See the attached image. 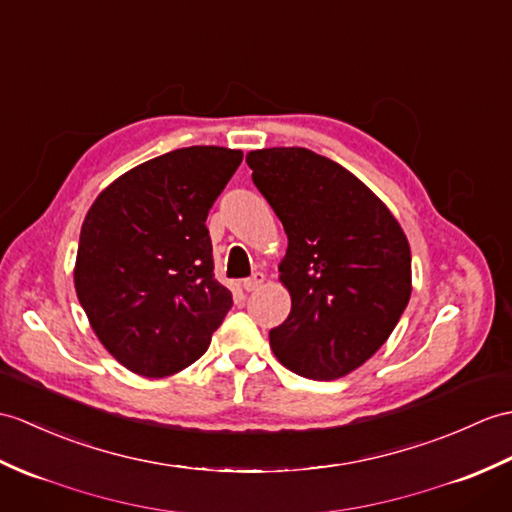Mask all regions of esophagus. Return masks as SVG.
I'll use <instances>...</instances> for the list:
<instances>
[{
	"instance_id": "esophagus-1",
	"label": "esophagus",
	"mask_w": 512,
	"mask_h": 512,
	"mask_svg": "<svg viewBox=\"0 0 512 512\" xmlns=\"http://www.w3.org/2000/svg\"><path fill=\"white\" fill-rule=\"evenodd\" d=\"M264 283H266V277L261 275V272H255V275H253L251 279H244V281H242V288H244L246 292H255V290H259Z\"/></svg>"
}]
</instances>
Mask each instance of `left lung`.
Wrapping results in <instances>:
<instances>
[{
  "label": "left lung",
  "instance_id": "left-lung-1",
  "mask_svg": "<svg viewBox=\"0 0 512 512\" xmlns=\"http://www.w3.org/2000/svg\"><path fill=\"white\" fill-rule=\"evenodd\" d=\"M246 163L288 235L279 281L292 307L270 329V347L301 377L349 375L388 340L410 301L408 237L358 176L312 150H251Z\"/></svg>",
  "mask_w": 512,
  "mask_h": 512
}]
</instances>
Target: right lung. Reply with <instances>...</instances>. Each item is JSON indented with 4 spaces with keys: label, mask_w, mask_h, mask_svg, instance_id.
<instances>
[{
    "label": "right lung",
    "mask_w": 512,
    "mask_h": 512,
    "mask_svg": "<svg viewBox=\"0 0 512 512\" xmlns=\"http://www.w3.org/2000/svg\"><path fill=\"white\" fill-rule=\"evenodd\" d=\"M242 150L178 148L124 172L93 200L74 266L93 334L141 377H168L207 351L233 296L213 279L205 227Z\"/></svg>",
    "instance_id": "1"
}]
</instances>
